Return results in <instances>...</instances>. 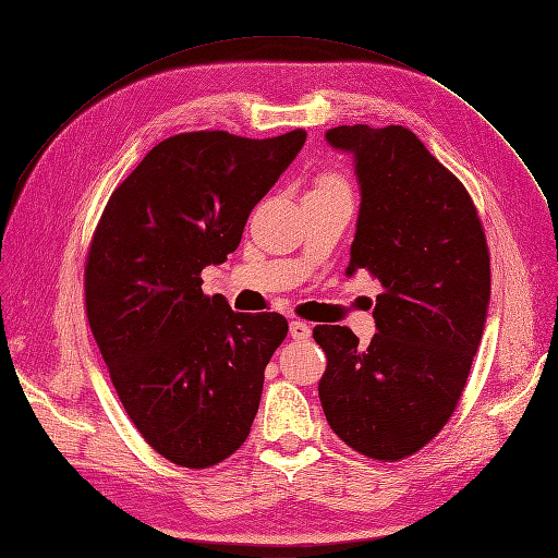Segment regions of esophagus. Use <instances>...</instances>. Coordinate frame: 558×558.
Wrapping results in <instances>:
<instances>
[{
    "instance_id": "obj_1",
    "label": "esophagus",
    "mask_w": 558,
    "mask_h": 558,
    "mask_svg": "<svg viewBox=\"0 0 558 558\" xmlns=\"http://www.w3.org/2000/svg\"><path fill=\"white\" fill-rule=\"evenodd\" d=\"M289 332H292L296 342H305V339H310V335H312V328H310V324L296 319V322L289 324Z\"/></svg>"
}]
</instances>
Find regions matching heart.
I'll return each instance as SVG.
<instances>
[{
    "instance_id": "1",
    "label": "heart",
    "mask_w": 558,
    "mask_h": 558,
    "mask_svg": "<svg viewBox=\"0 0 558 558\" xmlns=\"http://www.w3.org/2000/svg\"><path fill=\"white\" fill-rule=\"evenodd\" d=\"M317 189H347V184L339 180V178H324L319 184H317Z\"/></svg>"
}]
</instances>
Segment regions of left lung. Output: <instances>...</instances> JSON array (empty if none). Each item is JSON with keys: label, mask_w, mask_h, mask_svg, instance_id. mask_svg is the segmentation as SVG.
Masks as SVG:
<instances>
[{"label": "left lung", "mask_w": 558, "mask_h": 558, "mask_svg": "<svg viewBox=\"0 0 558 558\" xmlns=\"http://www.w3.org/2000/svg\"><path fill=\"white\" fill-rule=\"evenodd\" d=\"M351 153L360 214L347 276L378 278L376 335L317 326L319 399L357 453L401 460L442 430L465 390L490 303V255L468 189L401 125L326 132Z\"/></svg>", "instance_id": "8db88e82"}]
</instances>
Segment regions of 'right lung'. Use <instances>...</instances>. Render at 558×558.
<instances>
[{
  "mask_svg": "<svg viewBox=\"0 0 558 558\" xmlns=\"http://www.w3.org/2000/svg\"><path fill=\"white\" fill-rule=\"evenodd\" d=\"M305 136L175 134L111 193L95 228L84 271L93 337L132 424L175 465L211 468L251 433L289 326L203 294L201 271L236 251Z\"/></svg>",
  "mask_w": 558,
  "mask_h": 558,
  "instance_id": "1",
  "label": "right lung"
}]
</instances>
